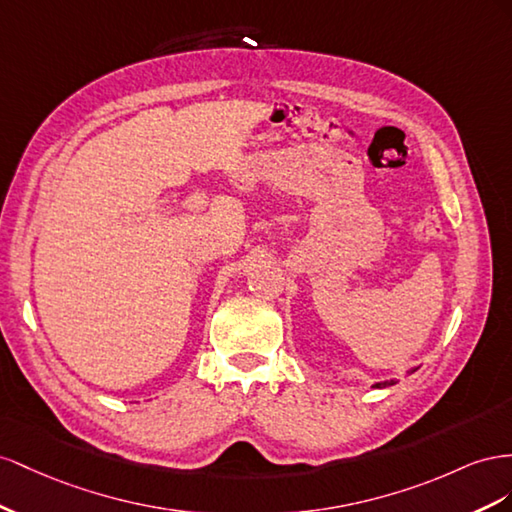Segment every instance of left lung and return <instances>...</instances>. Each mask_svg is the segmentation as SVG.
Segmentation results:
<instances>
[{
  "mask_svg": "<svg viewBox=\"0 0 512 512\" xmlns=\"http://www.w3.org/2000/svg\"><path fill=\"white\" fill-rule=\"evenodd\" d=\"M412 371H416V369H412ZM392 384H397V379H390V382H379V384H375V388H386V386H392Z\"/></svg>",
  "mask_w": 512,
  "mask_h": 512,
  "instance_id": "obj_1",
  "label": "left lung"
}]
</instances>
